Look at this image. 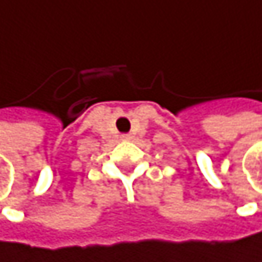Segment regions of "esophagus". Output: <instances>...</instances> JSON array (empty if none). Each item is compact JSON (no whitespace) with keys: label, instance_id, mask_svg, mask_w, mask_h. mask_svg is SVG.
Returning a JSON list of instances; mask_svg holds the SVG:
<instances>
[{"label":"esophagus","instance_id":"obj_1","mask_svg":"<svg viewBox=\"0 0 262 262\" xmlns=\"http://www.w3.org/2000/svg\"><path fill=\"white\" fill-rule=\"evenodd\" d=\"M132 137H130L128 134H124V135H121V140H130Z\"/></svg>","mask_w":262,"mask_h":262}]
</instances>
